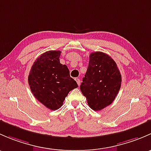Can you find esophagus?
Returning a JSON list of instances; mask_svg holds the SVG:
<instances>
[{
  "label": "esophagus",
  "mask_w": 151,
  "mask_h": 151,
  "mask_svg": "<svg viewBox=\"0 0 151 151\" xmlns=\"http://www.w3.org/2000/svg\"><path fill=\"white\" fill-rule=\"evenodd\" d=\"M76 82H77V83H78V85H80V79L79 78H76Z\"/></svg>",
  "instance_id": "obj_1"
}]
</instances>
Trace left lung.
I'll list each match as a JSON object with an SVG mask.
<instances>
[{
	"label": "left lung",
	"mask_w": 151,
	"mask_h": 151,
	"mask_svg": "<svg viewBox=\"0 0 151 151\" xmlns=\"http://www.w3.org/2000/svg\"><path fill=\"white\" fill-rule=\"evenodd\" d=\"M122 85V75L116 62L105 53H91L80 88L88 105L98 111L108 106L117 96Z\"/></svg>",
	"instance_id": "8db88e82"
}]
</instances>
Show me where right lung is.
<instances>
[{
    "label": "right lung",
    "mask_w": 151,
    "mask_h": 151,
    "mask_svg": "<svg viewBox=\"0 0 151 151\" xmlns=\"http://www.w3.org/2000/svg\"><path fill=\"white\" fill-rule=\"evenodd\" d=\"M60 51H49L36 59L28 76V83L35 97L49 109L61 108L65 97L78 84L70 76L65 65L60 62Z\"/></svg>",
    "instance_id": "add662e5"
}]
</instances>
